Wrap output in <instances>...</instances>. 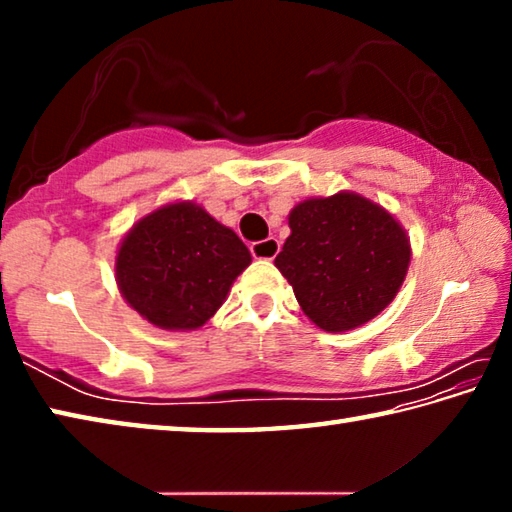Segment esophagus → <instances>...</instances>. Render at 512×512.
I'll return each mask as SVG.
<instances>
[{
	"label": "esophagus",
	"instance_id": "1",
	"mask_svg": "<svg viewBox=\"0 0 512 512\" xmlns=\"http://www.w3.org/2000/svg\"><path fill=\"white\" fill-rule=\"evenodd\" d=\"M250 253H253L255 259H275V255L280 253V241L268 237L264 241H255L253 246H250Z\"/></svg>",
	"mask_w": 512,
	"mask_h": 512
}]
</instances>
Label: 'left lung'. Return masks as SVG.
Instances as JSON below:
<instances>
[{"label": "left lung", "mask_w": 512, "mask_h": 512, "mask_svg": "<svg viewBox=\"0 0 512 512\" xmlns=\"http://www.w3.org/2000/svg\"><path fill=\"white\" fill-rule=\"evenodd\" d=\"M289 228L275 266L316 327L348 332L391 305L411 241L386 207L357 192L305 198L289 212Z\"/></svg>", "instance_id": "8db88e82"}]
</instances>
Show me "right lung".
<instances>
[{"mask_svg":"<svg viewBox=\"0 0 512 512\" xmlns=\"http://www.w3.org/2000/svg\"><path fill=\"white\" fill-rule=\"evenodd\" d=\"M253 262L235 230L194 201L142 216L117 248L119 293L144 320L169 332L203 327Z\"/></svg>","mask_w":512,"mask_h":512,"instance_id":"1","label":"right lung"}]
</instances>
